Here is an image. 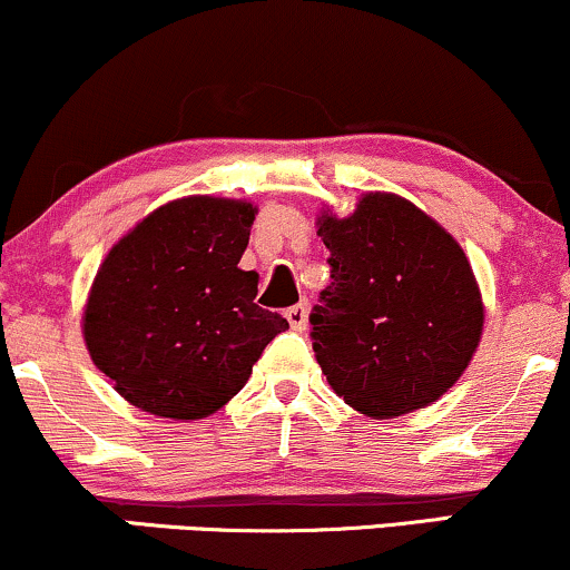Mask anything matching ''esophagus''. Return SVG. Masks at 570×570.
<instances>
[{
	"label": "esophagus",
	"mask_w": 570,
	"mask_h": 570,
	"mask_svg": "<svg viewBox=\"0 0 570 570\" xmlns=\"http://www.w3.org/2000/svg\"><path fill=\"white\" fill-rule=\"evenodd\" d=\"M286 321L294 332H305L307 328V305H294L286 311Z\"/></svg>",
	"instance_id": "1"
}]
</instances>
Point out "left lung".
Listing matches in <instances>:
<instances>
[{"mask_svg": "<svg viewBox=\"0 0 570 570\" xmlns=\"http://www.w3.org/2000/svg\"><path fill=\"white\" fill-rule=\"evenodd\" d=\"M332 284L311 313L321 372L347 406L395 420L438 401L470 366L483 297L456 238L395 194H363L355 212L321 209Z\"/></svg>", "mask_w": 570, "mask_h": 570, "instance_id": "1", "label": "left lung"}]
</instances>
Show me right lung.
<instances>
[{
	"mask_svg": "<svg viewBox=\"0 0 570 570\" xmlns=\"http://www.w3.org/2000/svg\"><path fill=\"white\" fill-rule=\"evenodd\" d=\"M257 207L185 196L146 215L111 246L89 289L81 334L95 366L132 406L204 420L249 380L289 324L255 303L242 255Z\"/></svg>",
	"mask_w": 570,
	"mask_h": 570,
	"instance_id": "right-lung-1",
	"label": "right lung"
}]
</instances>
